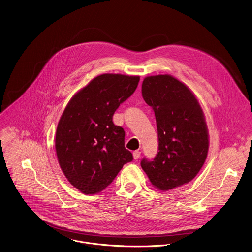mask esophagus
I'll use <instances>...</instances> for the list:
<instances>
[{
	"label": "esophagus",
	"instance_id": "obj_1",
	"mask_svg": "<svg viewBox=\"0 0 252 252\" xmlns=\"http://www.w3.org/2000/svg\"><path fill=\"white\" fill-rule=\"evenodd\" d=\"M133 155V158L134 159H138L140 158V155H141V152L140 151H134L132 153Z\"/></svg>",
	"mask_w": 252,
	"mask_h": 252
}]
</instances>
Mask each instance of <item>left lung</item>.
I'll list each match as a JSON object with an SVG mask.
<instances>
[{
  "label": "left lung",
  "instance_id": "obj_1",
  "mask_svg": "<svg viewBox=\"0 0 252 252\" xmlns=\"http://www.w3.org/2000/svg\"><path fill=\"white\" fill-rule=\"evenodd\" d=\"M142 96L155 113L158 152L141 167L152 185L168 191L192 181L208 152V130L201 105L191 90L170 75L146 77Z\"/></svg>",
  "mask_w": 252,
  "mask_h": 252
}]
</instances>
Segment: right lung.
Returning <instances> with one entry per match:
<instances>
[{
	"label": "right lung",
	"mask_w": 252,
	"mask_h": 252,
	"mask_svg": "<svg viewBox=\"0 0 252 252\" xmlns=\"http://www.w3.org/2000/svg\"><path fill=\"white\" fill-rule=\"evenodd\" d=\"M139 76L102 74L80 90L58 122L55 151L68 181L85 195L103 191L132 160L125 130L113 123L119 106L136 90Z\"/></svg>",
	"instance_id": "right-lung-1"
}]
</instances>
